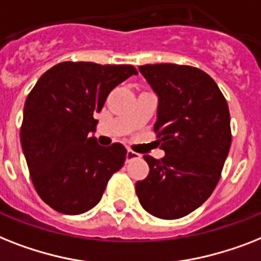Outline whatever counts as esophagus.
<instances>
[{
	"label": "esophagus",
	"mask_w": 261,
	"mask_h": 261,
	"mask_svg": "<svg viewBox=\"0 0 261 261\" xmlns=\"http://www.w3.org/2000/svg\"><path fill=\"white\" fill-rule=\"evenodd\" d=\"M137 158H141V155H139L138 152L133 151V150H127V152H126L127 162H130V161H133V160H137Z\"/></svg>",
	"instance_id": "1"
}]
</instances>
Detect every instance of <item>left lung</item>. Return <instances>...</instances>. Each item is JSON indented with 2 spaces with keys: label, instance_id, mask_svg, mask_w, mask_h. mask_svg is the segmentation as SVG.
Instances as JSON below:
<instances>
[{
  "label": "left lung",
  "instance_id": "left-lung-1",
  "mask_svg": "<svg viewBox=\"0 0 261 261\" xmlns=\"http://www.w3.org/2000/svg\"><path fill=\"white\" fill-rule=\"evenodd\" d=\"M139 72L158 96L154 131L165 156H143L150 171L135 192L150 215L181 219L204 204L219 182L232 142L229 109L201 69L146 64Z\"/></svg>",
  "mask_w": 261,
  "mask_h": 261
}]
</instances>
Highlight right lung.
<instances>
[{
  "instance_id": "add662e5",
  "label": "right lung",
  "mask_w": 261,
  "mask_h": 261,
  "mask_svg": "<svg viewBox=\"0 0 261 261\" xmlns=\"http://www.w3.org/2000/svg\"><path fill=\"white\" fill-rule=\"evenodd\" d=\"M137 73L133 65L64 61L48 69L28 95L21 146L36 192L52 209L64 215L90 211L123 166V145L97 143L94 114L116 86Z\"/></svg>"
}]
</instances>
